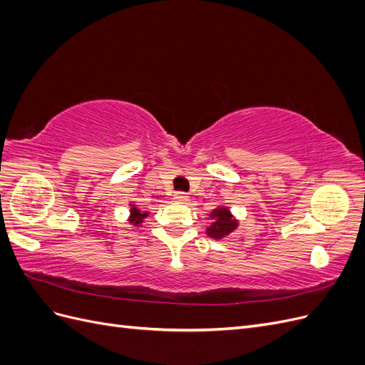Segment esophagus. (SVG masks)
Wrapping results in <instances>:
<instances>
[{
    "instance_id": "esophagus-1",
    "label": "esophagus",
    "mask_w": 365,
    "mask_h": 365,
    "mask_svg": "<svg viewBox=\"0 0 365 365\" xmlns=\"http://www.w3.org/2000/svg\"><path fill=\"white\" fill-rule=\"evenodd\" d=\"M173 200L180 204H185L187 201H189V196H187V193H184V192H176L173 195Z\"/></svg>"
}]
</instances>
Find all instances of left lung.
<instances>
[{
  "label": "left lung",
  "instance_id": "left-lung-1",
  "mask_svg": "<svg viewBox=\"0 0 365 365\" xmlns=\"http://www.w3.org/2000/svg\"><path fill=\"white\" fill-rule=\"evenodd\" d=\"M210 217L213 219V222L207 228V235L213 239H222L237 227V220L233 219L227 207H217L213 213H210Z\"/></svg>",
  "mask_w": 365,
  "mask_h": 365
}]
</instances>
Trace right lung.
I'll use <instances>...</instances> for the list:
<instances>
[{"instance_id": "1", "label": "right lung", "mask_w": 365, "mask_h": 365, "mask_svg": "<svg viewBox=\"0 0 365 365\" xmlns=\"http://www.w3.org/2000/svg\"><path fill=\"white\" fill-rule=\"evenodd\" d=\"M148 215H149L148 212L143 213L141 210H138L135 205H132V208H130V216H129V222H130L132 225L137 227V225H140V224L143 222V219H145Z\"/></svg>"}]
</instances>
